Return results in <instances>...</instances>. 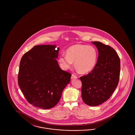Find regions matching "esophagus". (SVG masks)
Segmentation results:
<instances>
[{"label": "esophagus", "mask_w": 135, "mask_h": 135, "mask_svg": "<svg viewBox=\"0 0 135 135\" xmlns=\"http://www.w3.org/2000/svg\"><path fill=\"white\" fill-rule=\"evenodd\" d=\"M77 78V76H75V75H74V74H72V75H71V79H76Z\"/></svg>", "instance_id": "esophagus-1"}]
</instances>
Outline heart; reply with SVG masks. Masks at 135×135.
Listing matches in <instances>:
<instances>
[{
	"instance_id": "b5f03b06",
	"label": "heart",
	"mask_w": 135,
	"mask_h": 135,
	"mask_svg": "<svg viewBox=\"0 0 135 135\" xmlns=\"http://www.w3.org/2000/svg\"><path fill=\"white\" fill-rule=\"evenodd\" d=\"M98 51L93 46L76 44L70 46L66 55H62L59 58L61 68L67 70L74 62L75 67L80 73L86 74L93 70L97 64Z\"/></svg>"
}]
</instances>
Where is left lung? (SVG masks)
<instances>
[{
    "mask_svg": "<svg viewBox=\"0 0 135 135\" xmlns=\"http://www.w3.org/2000/svg\"><path fill=\"white\" fill-rule=\"evenodd\" d=\"M96 46L98 57L91 72L80 79L84 103L96 106L105 102L112 95L118 84L120 61L115 51L101 42H91Z\"/></svg>",
    "mask_w": 135,
    "mask_h": 135,
    "instance_id": "left-lung-1",
    "label": "left lung"
}]
</instances>
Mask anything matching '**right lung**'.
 I'll return each mask as SVG.
<instances>
[{
  "instance_id": "right-lung-1",
  "label": "right lung",
  "mask_w": 135,
  "mask_h": 135,
  "mask_svg": "<svg viewBox=\"0 0 135 135\" xmlns=\"http://www.w3.org/2000/svg\"><path fill=\"white\" fill-rule=\"evenodd\" d=\"M59 47L34 46L20 61L18 84L26 100L41 109H50L60 100L71 74L62 70L56 59Z\"/></svg>"
}]
</instances>
